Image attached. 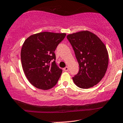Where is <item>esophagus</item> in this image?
<instances>
[{
  "instance_id": "obj_1",
  "label": "esophagus",
  "mask_w": 123,
  "mask_h": 123,
  "mask_svg": "<svg viewBox=\"0 0 123 123\" xmlns=\"http://www.w3.org/2000/svg\"><path fill=\"white\" fill-rule=\"evenodd\" d=\"M63 70L65 71V72H68V71L69 70V68H68V66H66V67L63 69Z\"/></svg>"
}]
</instances>
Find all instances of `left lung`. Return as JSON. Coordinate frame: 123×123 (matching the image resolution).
<instances>
[{
	"label": "left lung",
	"mask_w": 123,
	"mask_h": 123,
	"mask_svg": "<svg viewBox=\"0 0 123 123\" xmlns=\"http://www.w3.org/2000/svg\"><path fill=\"white\" fill-rule=\"evenodd\" d=\"M79 64V72L74 77L80 88L94 86L104 77L109 57L105 45L97 35L89 31H81L67 35Z\"/></svg>",
	"instance_id": "1"
}]
</instances>
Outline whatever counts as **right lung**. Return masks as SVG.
I'll return each mask as SVG.
<instances>
[{
    "instance_id": "right-lung-1",
    "label": "right lung",
    "mask_w": 123,
    "mask_h": 123,
    "mask_svg": "<svg viewBox=\"0 0 123 123\" xmlns=\"http://www.w3.org/2000/svg\"><path fill=\"white\" fill-rule=\"evenodd\" d=\"M65 33L41 32L31 35L22 45L20 57L23 70L29 82L42 90L57 84L62 70L56 65V47Z\"/></svg>"
}]
</instances>
